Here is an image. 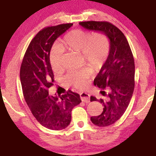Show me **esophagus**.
I'll list each match as a JSON object with an SVG mask.
<instances>
[{
	"label": "esophagus",
	"instance_id": "34e87169",
	"mask_svg": "<svg viewBox=\"0 0 156 156\" xmlns=\"http://www.w3.org/2000/svg\"><path fill=\"white\" fill-rule=\"evenodd\" d=\"M80 97L82 101L85 103L90 102V94L87 93H80Z\"/></svg>",
	"mask_w": 156,
	"mask_h": 156
}]
</instances>
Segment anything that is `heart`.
Here are the masks:
<instances>
[{"label": "heart", "instance_id": "b5f03b06", "mask_svg": "<svg viewBox=\"0 0 156 156\" xmlns=\"http://www.w3.org/2000/svg\"><path fill=\"white\" fill-rule=\"evenodd\" d=\"M111 44L105 33L92 32L83 29H76L66 33L60 41L58 47L51 51L49 61L54 71H58L63 66V51L81 53L86 63L94 70L102 68L108 58ZM91 69L84 68L79 70H71L64 78L67 84L82 88L86 85Z\"/></svg>", "mask_w": 156, "mask_h": 156}]
</instances>
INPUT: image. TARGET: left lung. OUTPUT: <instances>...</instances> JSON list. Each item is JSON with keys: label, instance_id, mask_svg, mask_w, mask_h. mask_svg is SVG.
Masks as SVG:
<instances>
[{"label": "left lung", "instance_id": "left-lung-1", "mask_svg": "<svg viewBox=\"0 0 156 156\" xmlns=\"http://www.w3.org/2000/svg\"><path fill=\"white\" fill-rule=\"evenodd\" d=\"M79 24L87 30L105 33L110 40L108 58L94 80V85L101 89L105 98L97 100L90 96V101H99L103 105L101 115L92 116L95 126L105 127L115 123L123 115L129 105L135 87V63L131 49L122 31L106 21H85Z\"/></svg>", "mask_w": 156, "mask_h": 156}]
</instances>
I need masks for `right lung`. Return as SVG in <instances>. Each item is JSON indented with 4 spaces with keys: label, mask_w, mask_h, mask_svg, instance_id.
<instances>
[{
    "label": "right lung",
    "mask_w": 156,
    "mask_h": 156,
    "mask_svg": "<svg viewBox=\"0 0 156 156\" xmlns=\"http://www.w3.org/2000/svg\"><path fill=\"white\" fill-rule=\"evenodd\" d=\"M73 23L46 27L37 33L25 53L20 70L24 98L41 125L51 130L66 128L71 120L72 109L80 104V95L69 90L62 95H49L54 76L49 61L55 41Z\"/></svg>",
    "instance_id": "obj_1"
}]
</instances>
